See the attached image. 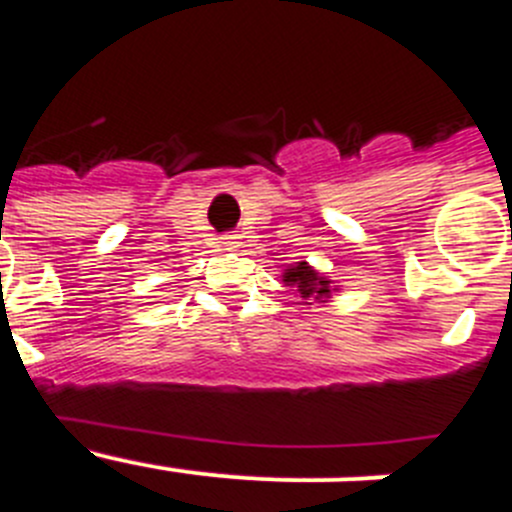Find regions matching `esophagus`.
I'll return each instance as SVG.
<instances>
[{
	"label": "esophagus",
	"mask_w": 512,
	"mask_h": 512,
	"mask_svg": "<svg viewBox=\"0 0 512 512\" xmlns=\"http://www.w3.org/2000/svg\"><path fill=\"white\" fill-rule=\"evenodd\" d=\"M238 238H241V235H223V246H230V248H235L238 246Z\"/></svg>",
	"instance_id": "34e87169"
}]
</instances>
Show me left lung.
Returning <instances> with one entry per match:
<instances>
[{
	"mask_svg": "<svg viewBox=\"0 0 512 512\" xmlns=\"http://www.w3.org/2000/svg\"><path fill=\"white\" fill-rule=\"evenodd\" d=\"M282 282L287 287H295V295L302 297V302H297V305L305 307H310L312 302H328V297L338 292V284L325 277V274H320L307 261H297V264L287 266L282 271Z\"/></svg>",
	"mask_w": 512,
	"mask_h": 512,
	"instance_id": "8db88e82",
	"label": "left lung"
}]
</instances>
